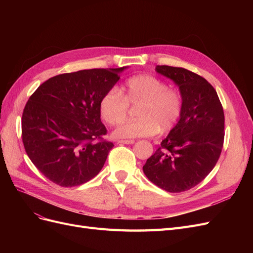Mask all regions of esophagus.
<instances>
[{
  "label": "esophagus",
  "instance_id": "34e87169",
  "mask_svg": "<svg viewBox=\"0 0 253 253\" xmlns=\"http://www.w3.org/2000/svg\"><path fill=\"white\" fill-rule=\"evenodd\" d=\"M118 143H121V144H132V143H134V140H133V139H127V140H118Z\"/></svg>",
  "mask_w": 253,
  "mask_h": 253
}]
</instances>
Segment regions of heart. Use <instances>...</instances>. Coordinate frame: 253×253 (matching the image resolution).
I'll return each mask as SVG.
<instances>
[{
  "instance_id": "heart-1",
  "label": "heart",
  "mask_w": 253,
  "mask_h": 253,
  "mask_svg": "<svg viewBox=\"0 0 253 253\" xmlns=\"http://www.w3.org/2000/svg\"><path fill=\"white\" fill-rule=\"evenodd\" d=\"M120 93L117 88L106 90L99 101V113L110 126H119L128 114V105L137 106L138 119L126 122L115 131L116 138L149 137L159 131H171L183 112L179 90L152 75H137L126 81Z\"/></svg>"
}]
</instances>
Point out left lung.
Masks as SVG:
<instances>
[{
  "mask_svg": "<svg viewBox=\"0 0 253 253\" xmlns=\"http://www.w3.org/2000/svg\"><path fill=\"white\" fill-rule=\"evenodd\" d=\"M156 72L179 86L183 112L142 169L157 187L183 192L203 181L220 156L225 137L223 105L216 90L202 76L169 65H157Z\"/></svg>",
  "mask_w": 253,
  "mask_h": 253,
  "instance_id": "1",
  "label": "left lung"
}]
</instances>
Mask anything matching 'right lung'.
I'll return each mask as SVG.
<instances>
[{"mask_svg": "<svg viewBox=\"0 0 253 253\" xmlns=\"http://www.w3.org/2000/svg\"><path fill=\"white\" fill-rule=\"evenodd\" d=\"M120 68H93L49 78L29 97L22 115V140L33 164L61 187L85 183L100 172L113 142L99 101L120 79Z\"/></svg>", "mask_w": 253, "mask_h": 253, "instance_id": "1", "label": "right lung"}]
</instances>
